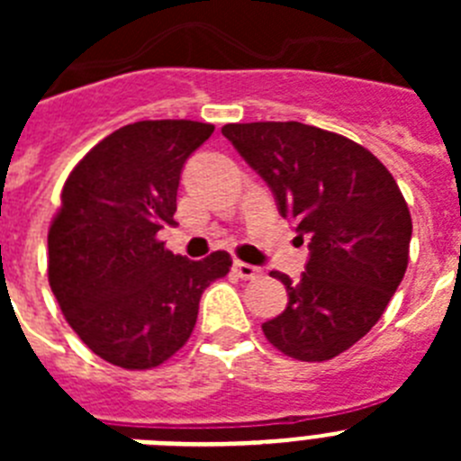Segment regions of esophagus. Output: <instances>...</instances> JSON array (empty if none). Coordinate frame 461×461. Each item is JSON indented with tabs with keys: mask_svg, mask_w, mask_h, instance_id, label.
Instances as JSON below:
<instances>
[{
	"mask_svg": "<svg viewBox=\"0 0 461 461\" xmlns=\"http://www.w3.org/2000/svg\"><path fill=\"white\" fill-rule=\"evenodd\" d=\"M233 272L240 276V279L249 281V279H260L263 276V270L256 266H249V263H242V260H235Z\"/></svg>",
	"mask_w": 461,
	"mask_h": 461,
	"instance_id": "esophagus-1",
	"label": "esophagus"
}]
</instances>
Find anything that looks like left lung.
Instances as JSON below:
<instances>
[{"instance_id":"8db88e82","label":"left lung","mask_w":461,"mask_h":461,"mask_svg":"<svg viewBox=\"0 0 461 461\" xmlns=\"http://www.w3.org/2000/svg\"><path fill=\"white\" fill-rule=\"evenodd\" d=\"M221 133L309 240L300 279L270 272L288 304L263 323L267 341L303 362L339 356L376 325L404 279L413 230L404 195L369 149L319 126L251 122Z\"/></svg>"}]
</instances>
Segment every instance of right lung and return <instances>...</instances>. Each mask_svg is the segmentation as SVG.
I'll return each mask as SVG.
<instances>
[{
	"mask_svg": "<svg viewBox=\"0 0 461 461\" xmlns=\"http://www.w3.org/2000/svg\"><path fill=\"white\" fill-rule=\"evenodd\" d=\"M212 131L191 120L126 124L64 182L48 233V281L76 335L110 365L152 369L180 351L203 291L233 266L226 251L189 260L157 240L175 223L186 158Z\"/></svg>",
	"mask_w": 461,
	"mask_h": 461,
	"instance_id": "right-lung-1",
	"label": "right lung"
}]
</instances>
